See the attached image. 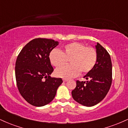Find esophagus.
<instances>
[{
  "label": "esophagus",
  "mask_w": 128,
  "mask_h": 128,
  "mask_svg": "<svg viewBox=\"0 0 128 128\" xmlns=\"http://www.w3.org/2000/svg\"><path fill=\"white\" fill-rule=\"evenodd\" d=\"M62 80H63V81L64 82H67V80H68V79H66V78H64V79H62Z\"/></svg>",
  "instance_id": "obj_1"
}]
</instances>
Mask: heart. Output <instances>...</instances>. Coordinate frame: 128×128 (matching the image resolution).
I'll return each instance as SVG.
<instances>
[{
    "label": "heart",
    "instance_id": "b5f03b06",
    "mask_svg": "<svg viewBox=\"0 0 128 128\" xmlns=\"http://www.w3.org/2000/svg\"><path fill=\"white\" fill-rule=\"evenodd\" d=\"M52 65L60 67L70 59V65L64 66L55 71L56 75L64 78H70L78 76L81 72H90L94 67L98 58L96 50L92 47L83 44L72 42L63 46L61 50L53 49L49 55Z\"/></svg>",
    "mask_w": 128,
    "mask_h": 128
}]
</instances>
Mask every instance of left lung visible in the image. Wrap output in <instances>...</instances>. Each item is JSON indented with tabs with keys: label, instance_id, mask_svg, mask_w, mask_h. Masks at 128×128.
<instances>
[{
	"label": "left lung",
	"instance_id": "left-lung-1",
	"mask_svg": "<svg viewBox=\"0 0 128 128\" xmlns=\"http://www.w3.org/2000/svg\"><path fill=\"white\" fill-rule=\"evenodd\" d=\"M98 58L94 68L84 76L87 81H76L72 92L73 99L84 106H92L102 101L109 92L112 83V63L110 54L97 43Z\"/></svg>",
	"mask_w": 128,
	"mask_h": 128
}]
</instances>
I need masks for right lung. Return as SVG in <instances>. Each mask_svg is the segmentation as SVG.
<instances>
[{
    "label": "right lung",
    "instance_id": "obj_1",
    "mask_svg": "<svg viewBox=\"0 0 128 128\" xmlns=\"http://www.w3.org/2000/svg\"><path fill=\"white\" fill-rule=\"evenodd\" d=\"M58 45V42L52 39L35 38L24 46L17 56V86L20 94L30 105L42 106L49 104L62 83L61 78L50 76L54 68L49 55Z\"/></svg>",
    "mask_w": 128,
    "mask_h": 128
}]
</instances>
